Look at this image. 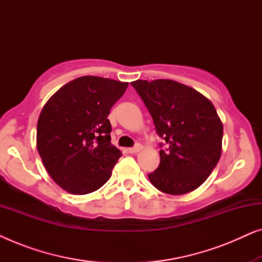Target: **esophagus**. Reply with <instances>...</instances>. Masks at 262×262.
I'll return each instance as SVG.
<instances>
[{"mask_svg": "<svg viewBox=\"0 0 262 262\" xmlns=\"http://www.w3.org/2000/svg\"><path fill=\"white\" fill-rule=\"evenodd\" d=\"M141 149H142L141 144H136L135 146H132V148H128L127 151L130 154H137L138 151H141Z\"/></svg>", "mask_w": 262, "mask_h": 262, "instance_id": "esophagus-1", "label": "esophagus"}]
</instances>
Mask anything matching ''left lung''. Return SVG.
Instances as JSON below:
<instances>
[{
  "mask_svg": "<svg viewBox=\"0 0 262 262\" xmlns=\"http://www.w3.org/2000/svg\"><path fill=\"white\" fill-rule=\"evenodd\" d=\"M132 87L148 108L160 143V164L148 174L167 194L198 188L216 167L222 154L223 125L210 100L173 80H137Z\"/></svg>",
  "mask_w": 262,
  "mask_h": 262,
  "instance_id": "left-lung-1",
  "label": "left lung"
}]
</instances>
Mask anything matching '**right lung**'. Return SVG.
Wrapping results in <instances>:
<instances>
[{
    "mask_svg": "<svg viewBox=\"0 0 262 262\" xmlns=\"http://www.w3.org/2000/svg\"><path fill=\"white\" fill-rule=\"evenodd\" d=\"M127 85L82 76L45 103L37 125V149L50 177L69 193L88 194L111 178L121 152L111 143L107 117Z\"/></svg>",
    "mask_w": 262,
    "mask_h": 262,
    "instance_id": "right-lung-1",
    "label": "right lung"
}]
</instances>
